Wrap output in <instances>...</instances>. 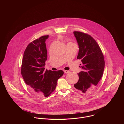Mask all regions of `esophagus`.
Returning <instances> with one entry per match:
<instances>
[{
	"mask_svg": "<svg viewBox=\"0 0 124 124\" xmlns=\"http://www.w3.org/2000/svg\"><path fill=\"white\" fill-rule=\"evenodd\" d=\"M64 71V72L65 73H69V72H70L69 71H67V70H65Z\"/></svg>",
	"mask_w": 124,
	"mask_h": 124,
	"instance_id": "34e87169",
	"label": "esophagus"
}]
</instances>
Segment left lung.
Segmentation results:
<instances>
[{
  "instance_id": "left-lung-1",
  "label": "left lung",
  "mask_w": 124,
  "mask_h": 124,
  "mask_svg": "<svg viewBox=\"0 0 124 124\" xmlns=\"http://www.w3.org/2000/svg\"><path fill=\"white\" fill-rule=\"evenodd\" d=\"M73 33L79 46L77 59H81L82 63V71L78 73L79 79L74 86L78 92L88 94L94 90L103 75L104 56L99 45L91 36L79 31Z\"/></svg>"
}]
</instances>
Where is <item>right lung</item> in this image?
I'll return each mask as SVG.
<instances>
[{
    "label": "right lung",
    "instance_id": "obj_1",
    "mask_svg": "<svg viewBox=\"0 0 124 124\" xmlns=\"http://www.w3.org/2000/svg\"><path fill=\"white\" fill-rule=\"evenodd\" d=\"M49 35L40 37L27 46L24 52L21 72L30 90L40 97H47L56 88L62 70H45L47 52L46 41Z\"/></svg>",
    "mask_w": 124,
    "mask_h": 124
}]
</instances>
